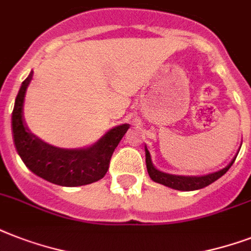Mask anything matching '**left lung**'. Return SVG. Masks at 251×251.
<instances>
[{
  "label": "left lung",
  "instance_id": "left-lung-1",
  "mask_svg": "<svg viewBox=\"0 0 251 251\" xmlns=\"http://www.w3.org/2000/svg\"><path fill=\"white\" fill-rule=\"evenodd\" d=\"M146 151V165H147V172H149L150 177L152 181L157 183H161L164 186L172 187L175 190H181V191H193L202 189V187L208 186L210 183L215 182L216 179H219L222 176H224L228 172L232 164L236 160L237 155L234 156V159L230 161L229 164L226 165V168H223L220 171L210 173L206 176H177V175H169L165 172L157 171L156 168L152 165L151 161V155H150L147 147H145Z\"/></svg>",
  "mask_w": 251,
  "mask_h": 251
}]
</instances>
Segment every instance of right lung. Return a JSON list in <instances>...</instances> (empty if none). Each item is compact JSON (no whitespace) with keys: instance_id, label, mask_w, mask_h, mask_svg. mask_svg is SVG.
I'll return each instance as SVG.
<instances>
[{"instance_id":"1","label":"right lung","mask_w":251,"mask_h":251,"mask_svg":"<svg viewBox=\"0 0 251 251\" xmlns=\"http://www.w3.org/2000/svg\"><path fill=\"white\" fill-rule=\"evenodd\" d=\"M33 72L23 80L11 114V130L19 156L35 175L60 186H82L96 182L105 176L110 157L130 126L122 124L84 149H60L33 135L23 120V102Z\"/></svg>"}]
</instances>
